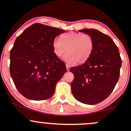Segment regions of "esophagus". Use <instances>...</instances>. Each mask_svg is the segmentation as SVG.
Segmentation results:
<instances>
[{
  "label": "esophagus",
  "instance_id": "esophagus-1",
  "mask_svg": "<svg viewBox=\"0 0 131 131\" xmlns=\"http://www.w3.org/2000/svg\"><path fill=\"white\" fill-rule=\"evenodd\" d=\"M66 67H67V69L68 70H70V64H66Z\"/></svg>",
  "mask_w": 131,
  "mask_h": 131
}]
</instances>
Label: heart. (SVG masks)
Here are the masks:
<instances>
[{"label": "heart", "instance_id": "b5f03b06", "mask_svg": "<svg viewBox=\"0 0 131 131\" xmlns=\"http://www.w3.org/2000/svg\"><path fill=\"white\" fill-rule=\"evenodd\" d=\"M53 52L58 57H61L68 52L64 57L68 63L77 61L82 63L88 60L92 53L94 42L91 36L80 32H70L62 34L60 39L53 40Z\"/></svg>", "mask_w": 131, "mask_h": 131}]
</instances>
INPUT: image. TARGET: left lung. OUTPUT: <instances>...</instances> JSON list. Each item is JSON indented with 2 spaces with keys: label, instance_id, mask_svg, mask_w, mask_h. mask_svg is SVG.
<instances>
[{
  "label": "left lung",
  "instance_id": "8db88e82",
  "mask_svg": "<svg viewBox=\"0 0 131 131\" xmlns=\"http://www.w3.org/2000/svg\"><path fill=\"white\" fill-rule=\"evenodd\" d=\"M79 31L91 36L94 47L84 63L70 68L74 76L71 92L79 102L95 105L107 98L115 89L122 60L118 47L108 36L95 29Z\"/></svg>",
  "mask_w": 131,
  "mask_h": 131
}]
</instances>
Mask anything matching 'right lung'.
Here are the masks:
<instances>
[{"instance_id": "obj_1", "label": "right lung", "mask_w": 131, "mask_h": 131, "mask_svg": "<svg viewBox=\"0 0 131 131\" xmlns=\"http://www.w3.org/2000/svg\"><path fill=\"white\" fill-rule=\"evenodd\" d=\"M64 32L34 23L16 37L10 50V72L17 90L26 98L42 100L53 95L67 68L55 55L52 44L55 37Z\"/></svg>"}]
</instances>
